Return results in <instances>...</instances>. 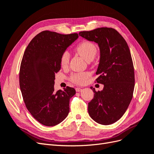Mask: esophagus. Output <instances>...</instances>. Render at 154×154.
I'll return each instance as SVG.
<instances>
[{
    "mask_svg": "<svg viewBox=\"0 0 154 154\" xmlns=\"http://www.w3.org/2000/svg\"><path fill=\"white\" fill-rule=\"evenodd\" d=\"M76 92H82V88L77 87V88H76Z\"/></svg>",
    "mask_w": 154,
    "mask_h": 154,
    "instance_id": "obj_1",
    "label": "esophagus"
}]
</instances>
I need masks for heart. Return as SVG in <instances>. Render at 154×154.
<instances>
[{
  "label": "heart",
  "mask_w": 154,
  "mask_h": 154,
  "mask_svg": "<svg viewBox=\"0 0 154 154\" xmlns=\"http://www.w3.org/2000/svg\"><path fill=\"white\" fill-rule=\"evenodd\" d=\"M76 51L81 57L86 61L88 60H93L97 53V48L93 43L88 41H84L79 44L76 47ZM70 60V53L67 51H65L60 57V64L62 67L66 68L68 66ZM89 74L87 72L74 73L70 77L71 80L78 84L84 83L88 78Z\"/></svg>",
  "instance_id": "b5f03b06"
}]
</instances>
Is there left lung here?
<instances>
[{"instance_id":"obj_1","label":"left lung","mask_w":154,"mask_h":154,"mask_svg":"<svg viewBox=\"0 0 154 154\" xmlns=\"http://www.w3.org/2000/svg\"><path fill=\"white\" fill-rule=\"evenodd\" d=\"M79 35L97 44L100 52L96 82L104 87L97 92L91 87L94 94L88 105V114L97 123L112 124L125 114L133 96L134 69L128 46L117 31L109 27L81 31Z\"/></svg>"}]
</instances>
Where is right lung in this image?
Returning a JSON list of instances; mask_svg holds the SVG:
<instances>
[{
  "mask_svg": "<svg viewBox=\"0 0 154 154\" xmlns=\"http://www.w3.org/2000/svg\"><path fill=\"white\" fill-rule=\"evenodd\" d=\"M78 38L77 33L44 31L32 39L23 55L19 73L23 99L32 117L45 126L57 125L69 114L76 91L67 87L55 92V74L61 68L62 53Z\"/></svg>",
  "mask_w": 154,
  "mask_h": 154,
  "instance_id": "1",
  "label": "right lung"
}]
</instances>
